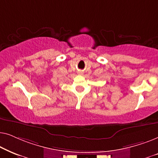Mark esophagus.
<instances>
[{
    "mask_svg": "<svg viewBox=\"0 0 158 158\" xmlns=\"http://www.w3.org/2000/svg\"><path fill=\"white\" fill-rule=\"evenodd\" d=\"M79 74H80V75H81V74H83V73H82V72H79Z\"/></svg>",
    "mask_w": 158,
    "mask_h": 158,
    "instance_id": "esophagus-1",
    "label": "esophagus"
}]
</instances>
